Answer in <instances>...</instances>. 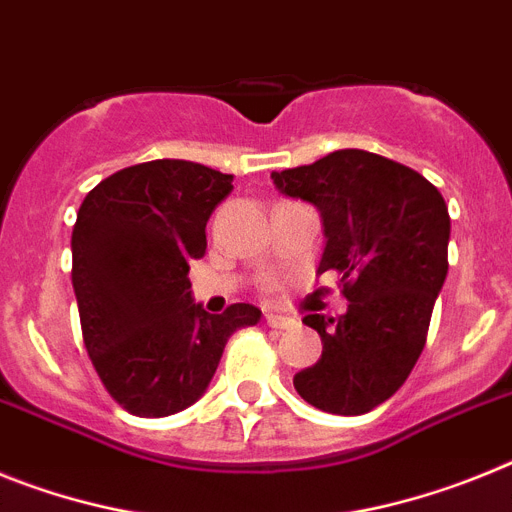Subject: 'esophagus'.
I'll use <instances>...</instances> for the list:
<instances>
[{
    "label": "esophagus",
    "instance_id": "esophagus-1",
    "mask_svg": "<svg viewBox=\"0 0 512 512\" xmlns=\"http://www.w3.org/2000/svg\"><path fill=\"white\" fill-rule=\"evenodd\" d=\"M265 322H268V327H275V330H288V327L296 324L291 317H283V314H275V311H265Z\"/></svg>",
    "mask_w": 512,
    "mask_h": 512
}]
</instances>
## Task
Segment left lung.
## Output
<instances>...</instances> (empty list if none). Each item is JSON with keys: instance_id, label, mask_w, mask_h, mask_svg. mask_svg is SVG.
Listing matches in <instances>:
<instances>
[{"instance_id": "1", "label": "left lung", "mask_w": 512, "mask_h": 512, "mask_svg": "<svg viewBox=\"0 0 512 512\" xmlns=\"http://www.w3.org/2000/svg\"><path fill=\"white\" fill-rule=\"evenodd\" d=\"M283 195L317 206L324 252L317 273L337 270L350 301L342 317L306 314L322 358L293 376L317 410L363 415L415 368L448 273V206L420 172L363 149L273 172Z\"/></svg>"}]
</instances>
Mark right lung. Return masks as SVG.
I'll use <instances>...</instances> for the list:
<instances>
[{
  "instance_id": "1",
  "label": "right lung",
  "mask_w": 512,
  "mask_h": 512,
  "mask_svg": "<svg viewBox=\"0 0 512 512\" xmlns=\"http://www.w3.org/2000/svg\"><path fill=\"white\" fill-rule=\"evenodd\" d=\"M234 175L185 159L115 172L87 193L71 231V283L84 348L110 397L139 417H167L203 397L252 304L208 314L190 293V260Z\"/></svg>"
}]
</instances>
